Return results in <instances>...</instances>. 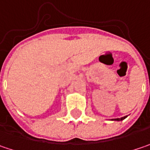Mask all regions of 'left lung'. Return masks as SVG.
I'll use <instances>...</instances> for the list:
<instances>
[{"mask_svg":"<svg viewBox=\"0 0 150 150\" xmlns=\"http://www.w3.org/2000/svg\"><path fill=\"white\" fill-rule=\"evenodd\" d=\"M125 118H127V116H124V117H121V118H117V119H113L112 120H117V121H120V120H123Z\"/></svg>","mask_w":150,"mask_h":150,"instance_id":"8db88e82","label":"left lung"}]
</instances>
